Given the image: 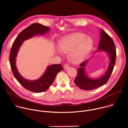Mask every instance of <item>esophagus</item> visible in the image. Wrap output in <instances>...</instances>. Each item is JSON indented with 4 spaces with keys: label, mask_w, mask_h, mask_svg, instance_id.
<instances>
[{
    "label": "esophagus",
    "mask_w": 128,
    "mask_h": 128,
    "mask_svg": "<svg viewBox=\"0 0 128 128\" xmlns=\"http://www.w3.org/2000/svg\"><path fill=\"white\" fill-rule=\"evenodd\" d=\"M69 68V65L68 64H65L64 65V69H67Z\"/></svg>",
    "instance_id": "esophagus-1"
}]
</instances>
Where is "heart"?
<instances>
[{
    "label": "heart",
    "mask_w": 128,
    "mask_h": 128,
    "mask_svg": "<svg viewBox=\"0 0 128 128\" xmlns=\"http://www.w3.org/2000/svg\"><path fill=\"white\" fill-rule=\"evenodd\" d=\"M93 40L84 33H76L65 36L59 42L60 50L65 54L69 53V58L74 63L83 61L92 50Z\"/></svg>",
    "instance_id": "obj_1"
}]
</instances>
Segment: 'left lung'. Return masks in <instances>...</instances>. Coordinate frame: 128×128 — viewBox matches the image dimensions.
Wrapping results in <instances>:
<instances>
[{
	"mask_svg": "<svg viewBox=\"0 0 128 128\" xmlns=\"http://www.w3.org/2000/svg\"><path fill=\"white\" fill-rule=\"evenodd\" d=\"M100 40L97 51L103 50L109 55L110 62L105 74L102 77L96 78H90L85 73V66L87 60L82 62L80 67L78 68L76 77L74 80L76 84L80 88L84 90H92L105 84L109 80L112 72L116 60V49L114 40L103 29H100Z\"/></svg>",
	"mask_w": 128,
	"mask_h": 128,
	"instance_id": "left-lung-1",
	"label": "left lung"
}]
</instances>
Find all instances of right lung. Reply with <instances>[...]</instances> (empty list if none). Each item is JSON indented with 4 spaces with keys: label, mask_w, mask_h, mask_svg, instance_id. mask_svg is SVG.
<instances>
[{
    "label": "right lung",
    "mask_w": 128,
    "mask_h": 128,
    "mask_svg": "<svg viewBox=\"0 0 128 128\" xmlns=\"http://www.w3.org/2000/svg\"><path fill=\"white\" fill-rule=\"evenodd\" d=\"M50 30V28L39 23H34L21 32L12 44L10 55V63L12 74L19 83L26 89L32 92L40 93L47 90L52 84L58 73L63 70L61 64L49 66L44 74L35 80H29L23 78L18 71L16 65V57L23 41L36 35H43Z\"/></svg>",
    "instance_id": "obj_1"
}]
</instances>
